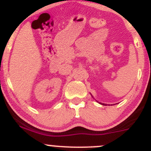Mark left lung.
I'll list each match as a JSON object with an SVG mask.
<instances>
[{"instance_id":"obj_1","label":"left lung","mask_w":151,"mask_h":151,"mask_svg":"<svg viewBox=\"0 0 151 151\" xmlns=\"http://www.w3.org/2000/svg\"><path fill=\"white\" fill-rule=\"evenodd\" d=\"M99 104H103V105H104V104H101V103H100V102H99Z\"/></svg>"}]
</instances>
